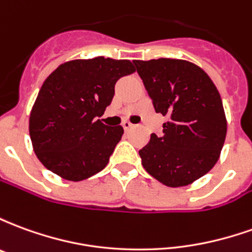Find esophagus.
I'll use <instances>...</instances> for the list:
<instances>
[{
    "instance_id": "esophagus-1",
    "label": "esophagus",
    "mask_w": 252,
    "mask_h": 252,
    "mask_svg": "<svg viewBox=\"0 0 252 252\" xmlns=\"http://www.w3.org/2000/svg\"><path fill=\"white\" fill-rule=\"evenodd\" d=\"M133 126H133V124H131L129 121H124V123H123V128H124L126 131H129V129H132Z\"/></svg>"
}]
</instances>
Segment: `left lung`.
Instances as JSON below:
<instances>
[{"label": "left lung", "mask_w": 252, "mask_h": 252, "mask_svg": "<svg viewBox=\"0 0 252 252\" xmlns=\"http://www.w3.org/2000/svg\"><path fill=\"white\" fill-rule=\"evenodd\" d=\"M154 109L167 117L139 151L143 167L163 185L186 186L216 164L227 135L221 97L202 68L181 59L133 61Z\"/></svg>", "instance_id": "8db88e82"}]
</instances>
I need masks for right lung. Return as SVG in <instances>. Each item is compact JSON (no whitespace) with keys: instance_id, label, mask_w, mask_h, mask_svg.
Listing matches in <instances>:
<instances>
[{"instance_id":"obj_1","label":"right lung","mask_w":252,"mask_h":252,"mask_svg":"<svg viewBox=\"0 0 252 252\" xmlns=\"http://www.w3.org/2000/svg\"><path fill=\"white\" fill-rule=\"evenodd\" d=\"M135 72L129 61L97 57L61 64L47 78L30 116L36 157L67 181L97 174L109 162L123 126L98 120L121 77Z\"/></svg>"}]
</instances>
